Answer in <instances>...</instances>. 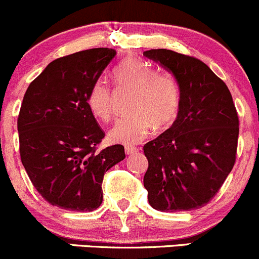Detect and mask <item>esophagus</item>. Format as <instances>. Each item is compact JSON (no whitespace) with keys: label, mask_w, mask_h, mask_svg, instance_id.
Instances as JSON below:
<instances>
[{"label":"esophagus","mask_w":259,"mask_h":259,"mask_svg":"<svg viewBox=\"0 0 259 259\" xmlns=\"http://www.w3.org/2000/svg\"><path fill=\"white\" fill-rule=\"evenodd\" d=\"M124 152H126V154H136V153L138 152V148H136V147H131V146H126L124 147Z\"/></svg>","instance_id":"1"}]
</instances>
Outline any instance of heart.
Instances as JSON below:
<instances>
[{
  "instance_id": "1",
  "label": "heart",
  "mask_w": 259,
  "mask_h": 259,
  "mask_svg": "<svg viewBox=\"0 0 259 259\" xmlns=\"http://www.w3.org/2000/svg\"><path fill=\"white\" fill-rule=\"evenodd\" d=\"M117 86L133 89L128 115L116 121L108 132L115 143L136 144L149 135L153 126H169L177 118L182 104V90L170 73H158L151 64L140 59H127L113 70ZM112 90L107 82L99 80L91 86L88 105L91 112L102 121L113 113Z\"/></svg>"
}]
</instances>
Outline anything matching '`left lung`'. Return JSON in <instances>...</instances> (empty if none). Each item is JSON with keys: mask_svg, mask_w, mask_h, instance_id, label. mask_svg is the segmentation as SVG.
<instances>
[{"mask_svg": "<svg viewBox=\"0 0 259 259\" xmlns=\"http://www.w3.org/2000/svg\"><path fill=\"white\" fill-rule=\"evenodd\" d=\"M143 55L173 74L182 90L177 119L143 147L149 205L164 212L200 208L216 195L235 164L240 128L232 96L196 58L168 49Z\"/></svg>", "mask_w": 259, "mask_h": 259, "instance_id": "left-lung-1", "label": "left lung"}]
</instances>
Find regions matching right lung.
<instances>
[{"instance_id":"right-lung-1","label":"right lung","mask_w":259,"mask_h":259,"mask_svg":"<svg viewBox=\"0 0 259 259\" xmlns=\"http://www.w3.org/2000/svg\"><path fill=\"white\" fill-rule=\"evenodd\" d=\"M115 55L94 48L53 60L24 94L17 121L22 164L38 193L64 210H96L105 173L126 157L121 144L96 151L105 133L88 105Z\"/></svg>"}]
</instances>
